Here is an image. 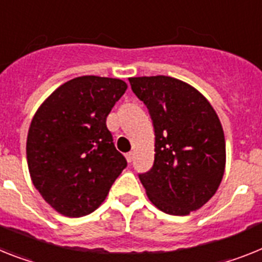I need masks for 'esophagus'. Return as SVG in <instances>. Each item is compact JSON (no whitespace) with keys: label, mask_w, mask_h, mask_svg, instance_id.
<instances>
[{"label":"esophagus","mask_w":262,"mask_h":262,"mask_svg":"<svg viewBox=\"0 0 262 262\" xmlns=\"http://www.w3.org/2000/svg\"><path fill=\"white\" fill-rule=\"evenodd\" d=\"M126 159H127V162L131 163L134 160V152H128L126 154Z\"/></svg>","instance_id":"34e87169"}]
</instances>
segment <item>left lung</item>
<instances>
[{"instance_id": "1", "label": "left lung", "mask_w": 262, "mask_h": 262, "mask_svg": "<svg viewBox=\"0 0 262 262\" xmlns=\"http://www.w3.org/2000/svg\"><path fill=\"white\" fill-rule=\"evenodd\" d=\"M155 129V160L139 173L147 196L164 213L185 216L216 193L225 169L217 114L196 89L175 78H129Z\"/></svg>"}]
</instances>
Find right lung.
Here are the masks:
<instances>
[{
    "label": "right lung",
    "instance_id": "1",
    "mask_svg": "<svg viewBox=\"0 0 262 262\" xmlns=\"http://www.w3.org/2000/svg\"><path fill=\"white\" fill-rule=\"evenodd\" d=\"M126 90V82L115 78H74L58 87L31 120L26 142L31 180L63 216L95 211L127 167L106 126Z\"/></svg>",
    "mask_w": 262,
    "mask_h": 262
}]
</instances>
